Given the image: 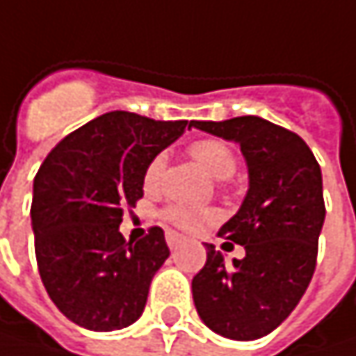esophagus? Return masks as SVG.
<instances>
[{
    "instance_id": "esophagus-1",
    "label": "esophagus",
    "mask_w": 356,
    "mask_h": 356,
    "mask_svg": "<svg viewBox=\"0 0 356 356\" xmlns=\"http://www.w3.org/2000/svg\"><path fill=\"white\" fill-rule=\"evenodd\" d=\"M183 241V236L177 234V232H173V230H167V244H169V248H177L179 244Z\"/></svg>"
}]
</instances>
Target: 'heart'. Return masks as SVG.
<instances>
[{"mask_svg": "<svg viewBox=\"0 0 356 356\" xmlns=\"http://www.w3.org/2000/svg\"><path fill=\"white\" fill-rule=\"evenodd\" d=\"M191 156L216 179H228L236 171V154L230 146L220 138H197L189 145ZM165 169V154H154L145 169V185L154 187ZM163 218L177 226L179 230L193 232L202 228L204 224L211 222L216 218V211L208 208H193L185 204H169L163 210Z\"/></svg>", "mask_w": 356, "mask_h": 356, "instance_id": "b5f03b06", "label": "heart"}]
</instances>
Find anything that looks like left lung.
Returning <instances> with one entry per match:
<instances>
[{
    "label": "left lung",
    "instance_id": "left-lung-1",
    "mask_svg": "<svg viewBox=\"0 0 356 356\" xmlns=\"http://www.w3.org/2000/svg\"><path fill=\"white\" fill-rule=\"evenodd\" d=\"M191 124L238 143L248 165L243 206L218 232L246 254L226 265L206 244V265L191 281L195 309L226 339L267 337L298 306L316 271L326 216L320 165L296 132L257 115Z\"/></svg>",
    "mask_w": 356,
    "mask_h": 356
}]
</instances>
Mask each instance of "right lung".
<instances>
[{
	"mask_svg": "<svg viewBox=\"0 0 356 356\" xmlns=\"http://www.w3.org/2000/svg\"><path fill=\"white\" fill-rule=\"evenodd\" d=\"M187 126L104 113L65 136L40 165L30 208L36 263L50 300L71 322L110 332L145 312L169 246L159 226L138 243L126 241L120 222L145 195L148 161Z\"/></svg>",
	"mask_w": 356,
	"mask_h": 356,
	"instance_id": "add662e5",
	"label": "right lung"
}]
</instances>
